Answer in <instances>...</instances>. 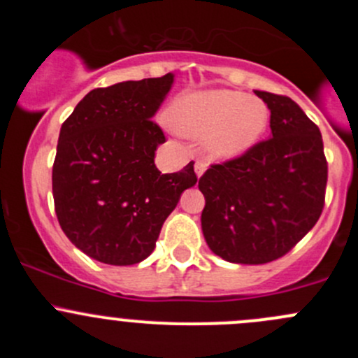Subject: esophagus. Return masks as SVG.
<instances>
[{
	"instance_id": "obj_1",
	"label": "esophagus",
	"mask_w": 358,
	"mask_h": 358,
	"mask_svg": "<svg viewBox=\"0 0 358 358\" xmlns=\"http://www.w3.org/2000/svg\"><path fill=\"white\" fill-rule=\"evenodd\" d=\"M206 168H208V164H206L204 161H196V164H194V169H196V175L201 176L204 175V171H206Z\"/></svg>"
}]
</instances>
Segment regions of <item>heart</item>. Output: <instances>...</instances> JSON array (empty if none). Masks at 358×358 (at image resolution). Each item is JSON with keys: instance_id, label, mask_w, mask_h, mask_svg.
I'll use <instances>...</instances> for the list:
<instances>
[{"instance_id": "1", "label": "heart", "mask_w": 358, "mask_h": 358, "mask_svg": "<svg viewBox=\"0 0 358 358\" xmlns=\"http://www.w3.org/2000/svg\"><path fill=\"white\" fill-rule=\"evenodd\" d=\"M180 133L192 138L206 136L209 156L232 159L251 149L268 124V109L256 96L232 90L182 96L173 109Z\"/></svg>"}]
</instances>
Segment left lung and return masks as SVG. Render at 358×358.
Masks as SVG:
<instances>
[{"mask_svg": "<svg viewBox=\"0 0 358 358\" xmlns=\"http://www.w3.org/2000/svg\"><path fill=\"white\" fill-rule=\"evenodd\" d=\"M272 136L199 178L201 225L220 258L262 265L289 252L320 218L327 161L320 129L289 96L258 92Z\"/></svg>", "mask_w": 358, "mask_h": 358, "instance_id": "left-lung-1", "label": "left lung"}]
</instances>
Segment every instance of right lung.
Masks as SVG:
<instances>
[{
    "label": "right lung",
    "mask_w": 358,
    "mask_h": 358,
    "mask_svg": "<svg viewBox=\"0 0 358 358\" xmlns=\"http://www.w3.org/2000/svg\"><path fill=\"white\" fill-rule=\"evenodd\" d=\"M171 85L166 74L95 88L60 128L52 173L57 218L96 262L145 259L183 190L196 185L194 161L168 175L154 164L166 136L152 117Z\"/></svg>",
    "instance_id": "add662e5"
}]
</instances>
